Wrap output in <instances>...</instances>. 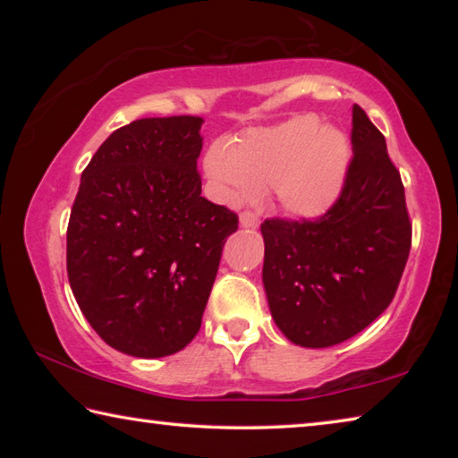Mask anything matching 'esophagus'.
Masks as SVG:
<instances>
[{
	"label": "esophagus",
	"mask_w": 458,
	"mask_h": 458,
	"mask_svg": "<svg viewBox=\"0 0 458 458\" xmlns=\"http://www.w3.org/2000/svg\"><path fill=\"white\" fill-rule=\"evenodd\" d=\"M238 222L242 228H259V218H257V214H252V212L240 214Z\"/></svg>",
	"instance_id": "obj_1"
}]
</instances>
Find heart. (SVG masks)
Instances as JSON below:
<instances>
[{
	"label": "heart",
	"mask_w": 458,
	"mask_h": 458,
	"mask_svg": "<svg viewBox=\"0 0 458 458\" xmlns=\"http://www.w3.org/2000/svg\"><path fill=\"white\" fill-rule=\"evenodd\" d=\"M347 165V137L335 127H319L313 117L252 131L238 139L232 151L214 145L204 159L222 199H248L270 185L276 206L293 218L327 212L344 188Z\"/></svg>",
	"instance_id": "obj_1"
}]
</instances>
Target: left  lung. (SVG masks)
Here are the masks:
<instances>
[{
    "mask_svg": "<svg viewBox=\"0 0 458 458\" xmlns=\"http://www.w3.org/2000/svg\"><path fill=\"white\" fill-rule=\"evenodd\" d=\"M353 159L339 199L319 220H267L265 284L270 315L294 345H337L392 303L412 226L386 139L363 108L352 113Z\"/></svg>",
    "mask_w": 458,
    "mask_h": 458,
    "instance_id": "1",
    "label": "left lung"
}]
</instances>
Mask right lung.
I'll use <instances>...</instances> for the list:
<instances>
[{
  "label": "right lung",
  "instance_id": "1",
  "mask_svg": "<svg viewBox=\"0 0 458 458\" xmlns=\"http://www.w3.org/2000/svg\"><path fill=\"white\" fill-rule=\"evenodd\" d=\"M199 117L139 119L108 135L82 172L66 268L100 339L165 358L196 337L238 218L201 198Z\"/></svg>",
  "mask_w": 458,
  "mask_h": 458
}]
</instances>
